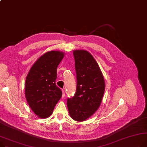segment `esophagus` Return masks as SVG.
Returning a JSON list of instances; mask_svg holds the SVG:
<instances>
[{
    "instance_id": "obj_1",
    "label": "esophagus",
    "mask_w": 147,
    "mask_h": 147,
    "mask_svg": "<svg viewBox=\"0 0 147 147\" xmlns=\"http://www.w3.org/2000/svg\"><path fill=\"white\" fill-rule=\"evenodd\" d=\"M62 92H63V94H62V97H65V91L64 90H62Z\"/></svg>"
}]
</instances>
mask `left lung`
I'll return each instance as SVG.
<instances>
[{"label": "left lung", "instance_id": "8db88e82", "mask_svg": "<svg viewBox=\"0 0 147 147\" xmlns=\"http://www.w3.org/2000/svg\"><path fill=\"white\" fill-rule=\"evenodd\" d=\"M73 55L77 87L74 96L67 99V107L71 118L82 122L90 118L98 109L105 83L100 67L90 53L74 50Z\"/></svg>", "mask_w": 147, "mask_h": 147}]
</instances>
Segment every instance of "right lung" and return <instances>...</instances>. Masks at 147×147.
<instances>
[{"label":"right lung","instance_id":"add662e5","mask_svg":"<svg viewBox=\"0 0 147 147\" xmlns=\"http://www.w3.org/2000/svg\"><path fill=\"white\" fill-rule=\"evenodd\" d=\"M64 53L48 51L41 56L29 70L25 81V94L32 111L40 118H47L60 99L62 92L55 84L57 67Z\"/></svg>","mask_w":147,"mask_h":147}]
</instances>
